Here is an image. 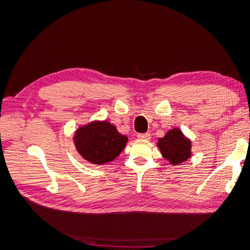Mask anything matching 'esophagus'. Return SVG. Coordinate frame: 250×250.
I'll return each instance as SVG.
<instances>
[{
    "instance_id": "esophagus-1",
    "label": "esophagus",
    "mask_w": 250,
    "mask_h": 250,
    "mask_svg": "<svg viewBox=\"0 0 250 250\" xmlns=\"http://www.w3.org/2000/svg\"><path fill=\"white\" fill-rule=\"evenodd\" d=\"M138 138L140 140H145V141H149L151 139V134L150 133H140L138 134Z\"/></svg>"
}]
</instances>
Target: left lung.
Returning a JSON list of instances; mask_svg holds the SVG:
<instances>
[{
	"label": "left lung",
	"mask_w": 250,
	"mask_h": 250,
	"mask_svg": "<svg viewBox=\"0 0 250 250\" xmlns=\"http://www.w3.org/2000/svg\"><path fill=\"white\" fill-rule=\"evenodd\" d=\"M157 147L162 155L173 166L187 162L192 155V142L178 128H173L158 139Z\"/></svg>",
	"instance_id": "8db88e82"
}]
</instances>
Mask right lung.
I'll list each match as a JSON object with an SVG mask.
<instances>
[{
  "mask_svg": "<svg viewBox=\"0 0 250 250\" xmlns=\"http://www.w3.org/2000/svg\"><path fill=\"white\" fill-rule=\"evenodd\" d=\"M78 153L90 164L106 165L117 158L128 142L108 121H93L78 127L74 135Z\"/></svg>",
  "mask_w": 250,
  "mask_h": 250,
  "instance_id": "obj_1",
  "label": "right lung"
}]
</instances>
